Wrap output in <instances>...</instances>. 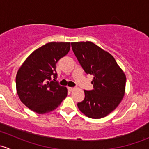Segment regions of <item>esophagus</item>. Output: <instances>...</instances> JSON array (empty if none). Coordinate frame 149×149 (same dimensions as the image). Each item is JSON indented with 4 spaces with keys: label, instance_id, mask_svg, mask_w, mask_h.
I'll use <instances>...</instances> for the list:
<instances>
[{
    "label": "esophagus",
    "instance_id": "1",
    "mask_svg": "<svg viewBox=\"0 0 149 149\" xmlns=\"http://www.w3.org/2000/svg\"><path fill=\"white\" fill-rule=\"evenodd\" d=\"M68 89H69V91H72L75 89V88H73V87H68Z\"/></svg>",
    "mask_w": 149,
    "mask_h": 149
}]
</instances>
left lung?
Instances as JSON below:
<instances>
[{"mask_svg": "<svg viewBox=\"0 0 149 149\" xmlns=\"http://www.w3.org/2000/svg\"><path fill=\"white\" fill-rule=\"evenodd\" d=\"M71 47L86 73L94 76V89L84 90L85 98L78 107L90 118L106 117L124 97L125 75L112 55L91 42H72Z\"/></svg>", "mask_w": 149, "mask_h": 149, "instance_id": "obj_1", "label": "left lung"}]
</instances>
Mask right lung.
I'll list each match as a JSON object with an SVG mask.
<instances>
[{"instance_id": "obj_1", "label": "right lung", "mask_w": 149, "mask_h": 149, "mask_svg": "<svg viewBox=\"0 0 149 149\" xmlns=\"http://www.w3.org/2000/svg\"><path fill=\"white\" fill-rule=\"evenodd\" d=\"M70 48V42L47 43L34 50L19 68L16 91L22 102L31 110L47 113L56 109L66 97L67 88L56 81V63Z\"/></svg>"}]
</instances>
